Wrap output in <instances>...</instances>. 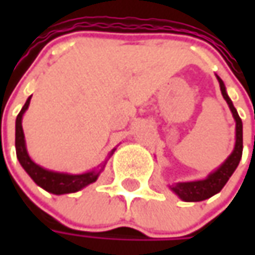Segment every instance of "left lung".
<instances>
[{
  "instance_id": "left-lung-1",
  "label": "left lung",
  "mask_w": 255,
  "mask_h": 255,
  "mask_svg": "<svg viewBox=\"0 0 255 255\" xmlns=\"http://www.w3.org/2000/svg\"><path fill=\"white\" fill-rule=\"evenodd\" d=\"M217 81L220 84L221 95L229 105L231 113H233V118L236 121V144H234V149L230 153V156L221 163L216 170L211 171L206 179L194 181H177V183H173L171 186H169V189L174 194H177L179 199H181L183 201H203L206 199H210L214 194H217L226 186V183L229 181L231 174L237 169V166L241 160V154H243V122H241L239 113H237L234 105L227 95L224 82L221 81L220 76H217Z\"/></svg>"
}]
</instances>
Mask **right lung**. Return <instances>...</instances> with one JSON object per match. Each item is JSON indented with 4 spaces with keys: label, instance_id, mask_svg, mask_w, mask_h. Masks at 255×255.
Segmentation results:
<instances>
[{
    "label": "right lung",
    "instance_id": "1",
    "mask_svg": "<svg viewBox=\"0 0 255 255\" xmlns=\"http://www.w3.org/2000/svg\"><path fill=\"white\" fill-rule=\"evenodd\" d=\"M29 96L26 99V102L22 106L21 112L18 113L16 121H15V149H16V157L21 163V166L24 167V170L29 174V177L44 190L52 194H68V193H75V191L82 190L84 187L92 184L98 180L99 174L102 173L105 169V164L108 162V159L113 154L116 150V147L111 150L108 154V157L105 159L96 169H92L85 173H79V174H71V173H64V171H54L49 169H45L42 166L36 164V163L29 157L28 150H26V143H25L24 130H22V116H24L25 111L28 109L29 102H31Z\"/></svg>",
    "mask_w": 255,
    "mask_h": 255
}]
</instances>
